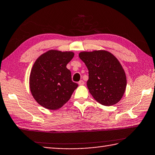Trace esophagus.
Segmentation results:
<instances>
[{"label": "esophagus", "instance_id": "esophagus-1", "mask_svg": "<svg viewBox=\"0 0 155 155\" xmlns=\"http://www.w3.org/2000/svg\"><path fill=\"white\" fill-rule=\"evenodd\" d=\"M84 84V81H82V80H81L79 82H78V84H79V85H83Z\"/></svg>", "mask_w": 155, "mask_h": 155}]
</instances>
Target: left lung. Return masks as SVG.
<instances>
[{
    "label": "left lung",
    "instance_id": "8db88e82",
    "mask_svg": "<svg viewBox=\"0 0 155 155\" xmlns=\"http://www.w3.org/2000/svg\"><path fill=\"white\" fill-rule=\"evenodd\" d=\"M78 56L89 70L87 85L93 98L105 106L119 102L125 93L127 80L117 58L105 50L83 51Z\"/></svg>",
    "mask_w": 155,
    "mask_h": 155
}]
</instances>
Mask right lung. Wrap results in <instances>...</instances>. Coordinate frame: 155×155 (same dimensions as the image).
<instances>
[{
	"label": "right lung",
	"instance_id": "1",
	"mask_svg": "<svg viewBox=\"0 0 155 155\" xmlns=\"http://www.w3.org/2000/svg\"><path fill=\"white\" fill-rule=\"evenodd\" d=\"M73 51L50 50L39 56L29 75L33 97L42 107L50 110L61 108L67 102L78 84L72 81L66 68L73 58Z\"/></svg>",
	"mask_w": 155,
	"mask_h": 155
}]
</instances>
